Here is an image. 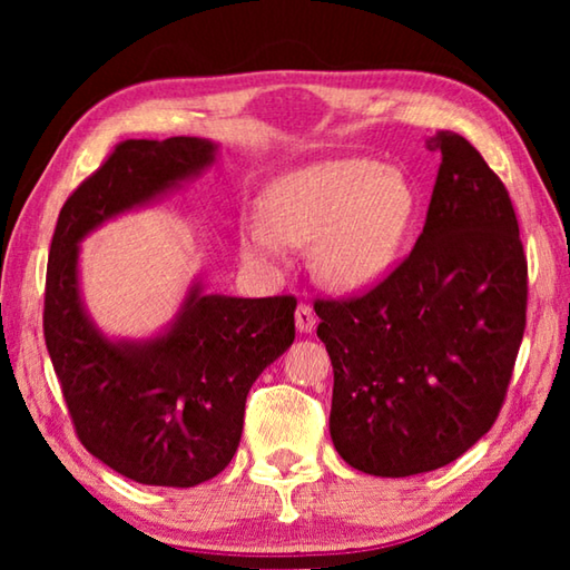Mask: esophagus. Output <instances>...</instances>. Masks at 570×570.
<instances>
[{
  "mask_svg": "<svg viewBox=\"0 0 570 570\" xmlns=\"http://www.w3.org/2000/svg\"><path fill=\"white\" fill-rule=\"evenodd\" d=\"M316 326V316H314V308L308 306L306 302H302L296 306V330L308 334Z\"/></svg>",
  "mask_w": 570,
  "mask_h": 570,
  "instance_id": "obj_1",
  "label": "esophagus"
}]
</instances>
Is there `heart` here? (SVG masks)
<instances>
[{"instance_id":"1","label":"heart","mask_w":570,"mask_h":570,"mask_svg":"<svg viewBox=\"0 0 570 570\" xmlns=\"http://www.w3.org/2000/svg\"><path fill=\"white\" fill-rule=\"evenodd\" d=\"M412 188L402 173L370 158H334L296 168L266 193V224L246 226L248 256L276 258L312 246L326 284L360 288L387 272L410 226Z\"/></svg>"}]
</instances>
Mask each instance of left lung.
<instances>
[{
	"label": "left lung",
	"mask_w": 570,
	"mask_h": 570,
	"mask_svg": "<svg viewBox=\"0 0 570 570\" xmlns=\"http://www.w3.org/2000/svg\"><path fill=\"white\" fill-rule=\"evenodd\" d=\"M417 244L350 298H316L334 366L330 432L344 462L407 478L458 460L493 428L525 332L528 262L513 200L458 132Z\"/></svg>",
	"instance_id": "left-lung-1"
}]
</instances>
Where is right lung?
Instances as JSON below:
<instances>
[{
    "label": "right lung",
    "instance_id": "1",
    "mask_svg": "<svg viewBox=\"0 0 570 570\" xmlns=\"http://www.w3.org/2000/svg\"><path fill=\"white\" fill-rule=\"evenodd\" d=\"M204 138L122 140L65 200L45 282V342L77 440L142 485L193 488L236 455L246 394L294 342L292 294L204 296L193 286L158 340L112 344L77 286V240L214 163Z\"/></svg>",
    "mask_w": 570,
    "mask_h": 570
}]
</instances>
